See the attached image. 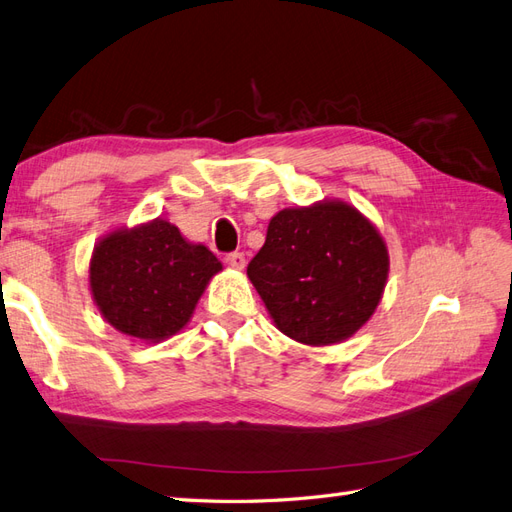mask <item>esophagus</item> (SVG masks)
Instances as JSON below:
<instances>
[{"label":"esophagus","instance_id":"esophagus-1","mask_svg":"<svg viewBox=\"0 0 512 512\" xmlns=\"http://www.w3.org/2000/svg\"><path fill=\"white\" fill-rule=\"evenodd\" d=\"M226 265L232 267V269H245L247 260H245V254L243 252H232L226 256Z\"/></svg>","mask_w":512,"mask_h":512}]
</instances>
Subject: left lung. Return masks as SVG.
<instances>
[{
  "instance_id": "left-lung-1",
  "label": "left lung",
  "mask_w": 512,
  "mask_h": 512,
  "mask_svg": "<svg viewBox=\"0 0 512 512\" xmlns=\"http://www.w3.org/2000/svg\"><path fill=\"white\" fill-rule=\"evenodd\" d=\"M388 271L379 230L355 206L325 200L273 215L247 278L282 334L325 347L370 319Z\"/></svg>"
}]
</instances>
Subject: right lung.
Here are the masks:
<instances>
[{"instance_id":"obj_1","label":"right lung","mask_w":512,"mask_h":512,"mask_svg":"<svg viewBox=\"0 0 512 512\" xmlns=\"http://www.w3.org/2000/svg\"><path fill=\"white\" fill-rule=\"evenodd\" d=\"M222 262L189 243L165 219L120 228L96 243L90 290L96 308L120 334L159 342L181 331Z\"/></svg>"}]
</instances>
